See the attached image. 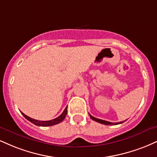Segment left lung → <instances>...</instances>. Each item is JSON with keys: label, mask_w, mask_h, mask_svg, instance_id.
<instances>
[{"label": "left lung", "mask_w": 157, "mask_h": 157, "mask_svg": "<svg viewBox=\"0 0 157 157\" xmlns=\"http://www.w3.org/2000/svg\"><path fill=\"white\" fill-rule=\"evenodd\" d=\"M90 118H91L92 120L95 121H97L98 123H100V124H105V125H116V124H122V123L124 122V121H121V122H118V123L109 122V121H104V120H101V119H99V118H94V117L92 116L91 115H90Z\"/></svg>", "instance_id": "left-lung-1"}]
</instances>
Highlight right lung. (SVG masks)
<instances>
[{"mask_svg": "<svg viewBox=\"0 0 157 157\" xmlns=\"http://www.w3.org/2000/svg\"><path fill=\"white\" fill-rule=\"evenodd\" d=\"M22 113V116H23L25 118H26V119L29 121H31L32 124H35L36 126H50L56 125V124H59V123L63 121L64 120V118H65L66 116H67V107H66L65 109L63 110V112L61 113V115H60V116H58V118H55V119H52L50 121H38V120L33 119V118H30V117H28L26 116V115H25L23 113Z\"/></svg>", "mask_w": 157, "mask_h": 157, "instance_id": "add662e5", "label": "right lung"}]
</instances>
